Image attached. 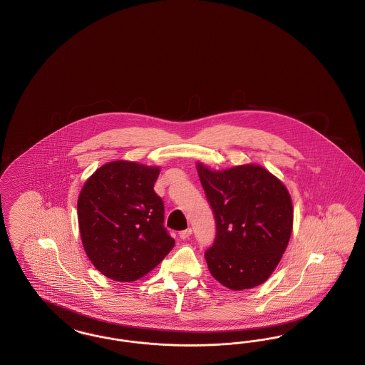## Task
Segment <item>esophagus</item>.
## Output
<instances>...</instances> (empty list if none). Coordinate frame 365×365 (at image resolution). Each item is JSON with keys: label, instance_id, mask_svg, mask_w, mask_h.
Listing matches in <instances>:
<instances>
[{"label": "esophagus", "instance_id": "1", "mask_svg": "<svg viewBox=\"0 0 365 365\" xmlns=\"http://www.w3.org/2000/svg\"><path fill=\"white\" fill-rule=\"evenodd\" d=\"M191 232H192V230H191V228L183 230V231H180V232H179V238H180V240H189V238H190Z\"/></svg>", "mask_w": 365, "mask_h": 365}]
</instances>
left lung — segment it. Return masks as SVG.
<instances>
[{
    "instance_id": "left-lung-1",
    "label": "left lung",
    "mask_w": 365,
    "mask_h": 365,
    "mask_svg": "<svg viewBox=\"0 0 365 365\" xmlns=\"http://www.w3.org/2000/svg\"><path fill=\"white\" fill-rule=\"evenodd\" d=\"M195 167L217 228L213 246L205 252L210 275L235 292L260 286L290 241V192L259 164L212 170L197 161Z\"/></svg>"
}]
</instances>
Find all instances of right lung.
<instances>
[{
	"label": "right lung",
	"mask_w": 365,
	"mask_h": 365,
	"mask_svg": "<svg viewBox=\"0 0 365 365\" xmlns=\"http://www.w3.org/2000/svg\"><path fill=\"white\" fill-rule=\"evenodd\" d=\"M160 170L135 161H110L91 175L79 192L82 245L106 278L140 279L174 247V238L163 226V200L153 190Z\"/></svg>",
	"instance_id": "1"
}]
</instances>
